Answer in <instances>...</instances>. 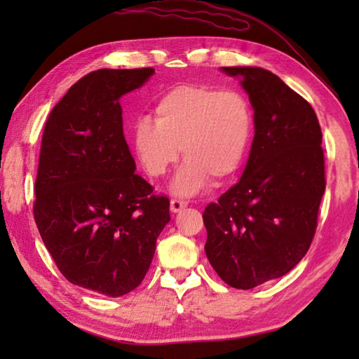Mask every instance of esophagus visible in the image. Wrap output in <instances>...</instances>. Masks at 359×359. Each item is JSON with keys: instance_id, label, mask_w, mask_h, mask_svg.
<instances>
[{"instance_id": "esophagus-1", "label": "esophagus", "mask_w": 359, "mask_h": 359, "mask_svg": "<svg viewBox=\"0 0 359 359\" xmlns=\"http://www.w3.org/2000/svg\"><path fill=\"white\" fill-rule=\"evenodd\" d=\"M188 205V201H185V199H177V198H174V199H171V210L174 212H180L182 209H185Z\"/></svg>"}]
</instances>
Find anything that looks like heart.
<instances>
[{
	"label": "heart",
	"instance_id": "1",
	"mask_svg": "<svg viewBox=\"0 0 359 359\" xmlns=\"http://www.w3.org/2000/svg\"><path fill=\"white\" fill-rule=\"evenodd\" d=\"M154 115L133 125V147L147 174L161 177L179 160L182 145L187 161L174 180L175 193H196L210 175L226 179L244 163L253 114L238 90L182 83L156 100Z\"/></svg>",
	"mask_w": 359,
	"mask_h": 359
}]
</instances>
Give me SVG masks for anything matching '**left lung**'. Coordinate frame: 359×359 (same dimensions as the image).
Masks as SVG:
<instances>
[{
	"label": "left lung",
	"instance_id": "obj_1",
	"mask_svg": "<svg viewBox=\"0 0 359 359\" xmlns=\"http://www.w3.org/2000/svg\"><path fill=\"white\" fill-rule=\"evenodd\" d=\"M223 71L242 77L255 137L241 180L204 209V250L224 283L250 290L287 274L311 247L325 155L317 114L280 77L252 66Z\"/></svg>",
	"mask_w": 359,
	"mask_h": 359
}]
</instances>
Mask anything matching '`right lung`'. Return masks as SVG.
I'll use <instances>...</instances> for the list:
<instances>
[{
	"label": "right lung",
	"instance_id": "right-lung-1",
	"mask_svg": "<svg viewBox=\"0 0 359 359\" xmlns=\"http://www.w3.org/2000/svg\"><path fill=\"white\" fill-rule=\"evenodd\" d=\"M154 72H88L52 109L42 133L33 204L42 242L66 280L112 297L144 280L171 220L169 198L135 172L121 118V96Z\"/></svg>",
	"mask_w": 359,
	"mask_h": 359
}]
</instances>
